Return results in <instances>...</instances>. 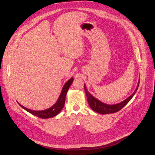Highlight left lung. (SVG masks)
I'll return each instance as SVG.
<instances>
[{
  "instance_id": "8db88e82",
  "label": "left lung",
  "mask_w": 155,
  "mask_h": 155,
  "mask_svg": "<svg viewBox=\"0 0 155 155\" xmlns=\"http://www.w3.org/2000/svg\"><path fill=\"white\" fill-rule=\"evenodd\" d=\"M139 83L138 84L137 87L135 91L127 99H125L124 101L122 102L121 103L113 104V105H109L100 102L99 100L94 98L93 96H92L87 90L86 86L84 85V90L86 92V96L88 103L89 104L90 107L95 112H98L101 114H112L115 113L117 112H118L120 109L124 107L127 103L130 102V101L133 98L134 95L135 94L137 90L138 87L139 86Z\"/></svg>"
}]
</instances>
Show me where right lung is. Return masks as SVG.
I'll list each match as a JSON object with an SVG mask.
<instances>
[{
  "instance_id": "right-lung-1",
  "label": "right lung",
  "mask_w": 155,
  "mask_h": 155,
  "mask_svg": "<svg viewBox=\"0 0 155 155\" xmlns=\"http://www.w3.org/2000/svg\"><path fill=\"white\" fill-rule=\"evenodd\" d=\"M73 80H74L73 78H71L65 83V84L63 87L61 95H60L58 101L56 102V103H55L51 107H50L46 110H40V111H35V110L28 109L24 107L23 106L21 105L20 104H19L25 110H27V112H30L32 115H35L38 118L45 119V118H49L53 117L56 116V115H58L61 112V110L62 109V108L64 107V104H65V97H66L67 93L69 89V87L71 86V84H72Z\"/></svg>"
}]
</instances>
